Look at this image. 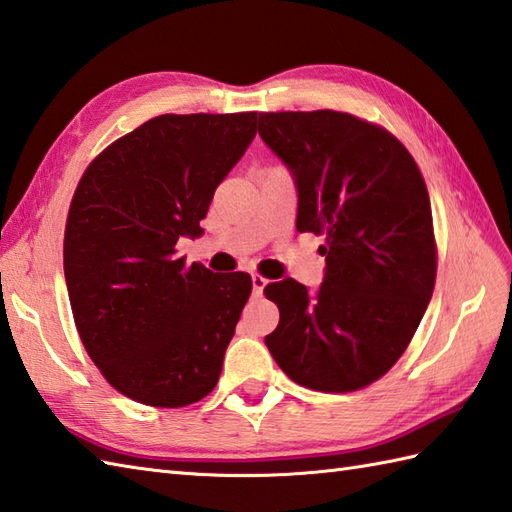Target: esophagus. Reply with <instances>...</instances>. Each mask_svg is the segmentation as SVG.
<instances>
[{"label":"esophagus","instance_id":"obj_1","mask_svg":"<svg viewBox=\"0 0 512 512\" xmlns=\"http://www.w3.org/2000/svg\"><path fill=\"white\" fill-rule=\"evenodd\" d=\"M250 281H253V295L255 297H262L264 295V288L268 286V279H264L262 275H253V277H250Z\"/></svg>","mask_w":512,"mask_h":512}]
</instances>
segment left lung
<instances>
[{"mask_svg": "<svg viewBox=\"0 0 512 512\" xmlns=\"http://www.w3.org/2000/svg\"><path fill=\"white\" fill-rule=\"evenodd\" d=\"M259 136L297 187V231L325 233L323 284L266 286L279 325L266 336L295 383L343 394L387 374L436 284L427 184L398 140L352 114H259Z\"/></svg>", "mask_w": 512, "mask_h": 512, "instance_id": "1", "label": "left lung"}]
</instances>
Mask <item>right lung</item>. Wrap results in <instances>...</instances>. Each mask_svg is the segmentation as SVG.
I'll return each mask as SVG.
<instances>
[{
	"mask_svg": "<svg viewBox=\"0 0 512 512\" xmlns=\"http://www.w3.org/2000/svg\"><path fill=\"white\" fill-rule=\"evenodd\" d=\"M257 134V114H162L85 169L63 273L76 330L116 391L151 407L202 400L222 372L253 281L176 255Z\"/></svg>",
	"mask_w": 512,
	"mask_h": 512,
	"instance_id": "obj_1",
	"label": "right lung"
}]
</instances>
